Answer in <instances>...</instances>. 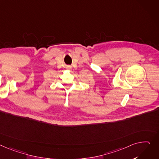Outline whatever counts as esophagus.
Segmentation results:
<instances>
[{
    "label": "esophagus",
    "mask_w": 159,
    "mask_h": 159,
    "mask_svg": "<svg viewBox=\"0 0 159 159\" xmlns=\"http://www.w3.org/2000/svg\"><path fill=\"white\" fill-rule=\"evenodd\" d=\"M66 68H67V69H69V70H71V66H66Z\"/></svg>",
    "instance_id": "1"
}]
</instances>
